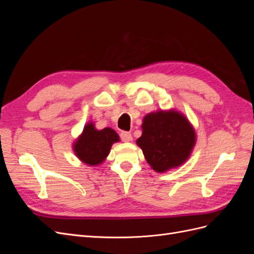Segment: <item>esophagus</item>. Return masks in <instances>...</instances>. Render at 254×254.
I'll use <instances>...</instances> for the list:
<instances>
[{"instance_id":"1","label":"esophagus","mask_w":254,"mask_h":254,"mask_svg":"<svg viewBox=\"0 0 254 254\" xmlns=\"http://www.w3.org/2000/svg\"><path fill=\"white\" fill-rule=\"evenodd\" d=\"M120 137H121V140H122L123 142H130V141L132 140L131 133L127 132V131H122V132L120 133Z\"/></svg>"}]
</instances>
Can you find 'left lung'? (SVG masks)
Here are the masks:
<instances>
[{"label": "left lung", "mask_w": 254, "mask_h": 254, "mask_svg": "<svg viewBox=\"0 0 254 254\" xmlns=\"http://www.w3.org/2000/svg\"><path fill=\"white\" fill-rule=\"evenodd\" d=\"M143 133L136 144L156 172L181 165L195 145V132L184 115L177 111L149 113L143 120Z\"/></svg>", "instance_id": "8db88e82"}]
</instances>
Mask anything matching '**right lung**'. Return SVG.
Returning <instances> with one entry per match:
<instances>
[{"label": "right lung", "instance_id": "add662e5", "mask_svg": "<svg viewBox=\"0 0 254 254\" xmlns=\"http://www.w3.org/2000/svg\"><path fill=\"white\" fill-rule=\"evenodd\" d=\"M119 140L118 133L111 128L96 130L93 123H89L74 144V150L82 162L92 166L98 165L109 155L112 144Z\"/></svg>", "mask_w": 254, "mask_h": 254}]
</instances>
